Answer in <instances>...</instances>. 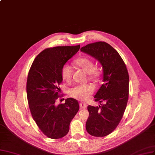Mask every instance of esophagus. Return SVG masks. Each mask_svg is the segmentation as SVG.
Returning <instances> with one entry per match:
<instances>
[{
  "label": "esophagus",
  "mask_w": 155,
  "mask_h": 155,
  "mask_svg": "<svg viewBox=\"0 0 155 155\" xmlns=\"http://www.w3.org/2000/svg\"><path fill=\"white\" fill-rule=\"evenodd\" d=\"M87 107V104L84 102H81L80 103V107L81 109H86Z\"/></svg>",
  "instance_id": "34e87169"
}]
</instances>
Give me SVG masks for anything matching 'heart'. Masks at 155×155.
Returning a JSON list of instances; mask_svg holds the SVG:
<instances>
[{"label":"heart","instance_id":"heart-1","mask_svg":"<svg viewBox=\"0 0 155 155\" xmlns=\"http://www.w3.org/2000/svg\"><path fill=\"white\" fill-rule=\"evenodd\" d=\"M74 63L79 68H82L88 73L90 79H95L99 76V72L94 68L93 60L87 57H82L77 58ZM73 69L69 64H65L61 68V74L63 81L65 82H70L72 77ZM94 91V88L89 84H79L74 86L69 89V95L71 97L79 101H85L87 99Z\"/></svg>","mask_w":155,"mask_h":155}]
</instances>
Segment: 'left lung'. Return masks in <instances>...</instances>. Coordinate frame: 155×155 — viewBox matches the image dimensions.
<instances>
[{"instance_id":"8db88e82","label":"left lung","mask_w":155,"mask_h":155,"mask_svg":"<svg viewBox=\"0 0 155 155\" xmlns=\"http://www.w3.org/2000/svg\"><path fill=\"white\" fill-rule=\"evenodd\" d=\"M81 50L97 59L103 68V84L94 98L95 102L105 104L87 106L86 130L93 137H106L117 128L126 110L129 98L127 69L116 49L106 42L89 44Z\"/></svg>"}]
</instances>
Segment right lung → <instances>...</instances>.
Wrapping results in <instances>:
<instances>
[{
  "instance_id": "right-lung-1",
  "label": "right lung",
  "mask_w": 155,
  "mask_h": 155,
  "mask_svg": "<svg viewBox=\"0 0 155 155\" xmlns=\"http://www.w3.org/2000/svg\"><path fill=\"white\" fill-rule=\"evenodd\" d=\"M79 49L80 45L45 49L29 69L26 83L29 110L38 128L49 138L66 136L79 110L78 102L72 98L66 99L64 104H55L62 97L60 94L61 68Z\"/></svg>"
}]
</instances>
